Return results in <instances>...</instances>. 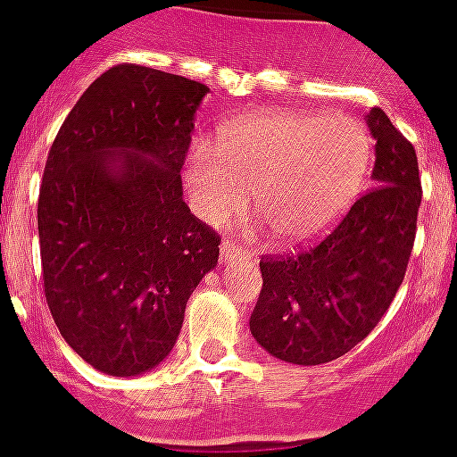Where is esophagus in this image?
Listing matches in <instances>:
<instances>
[{
    "label": "esophagus",
    "mask_w": 457,
    "mask_h": 457,
    "mask_svg": "<svg viewBox=\"0 0 457 457\" xmlns=\"http://www.w3.org/2000/svg\"><path fill=\"white\" fill-rule=\"evenodd\" d=\"M237 258H247V253H245V249H237L233 242L226 240L224 245H221V263H233V261H237Z\"/></svg>",
    "instance_id": "obj_1"
}]
</instances>
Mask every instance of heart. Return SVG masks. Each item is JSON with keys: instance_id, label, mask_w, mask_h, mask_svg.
I'll list each match as a JSON object with an SVG mask.
<instances>
[{"instance_id": "heart-1", "label": "heart", "mask_w": 457, "mask_h": 457, "mask_svg": "<svg viewBox=\"0 0 457 457\" xmlns=\"http://www.w3.org/2000/svg\"><path fill=\"white\" fill-rule=\"evenodd\" d=\"M370 137L353 116L252 112L217 132V148L196 144L185 180L194 208L221 224L249 204L286 245L316 237L361 192Z\"/></svg>"}]
</instances>
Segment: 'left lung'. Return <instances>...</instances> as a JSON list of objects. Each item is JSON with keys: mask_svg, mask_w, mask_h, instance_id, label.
<instances>
[{"mask_svg": "<svg viewBox=\"0 0 457 457\" xmlns=\"http://www.w3.org/2000/svg\"><path fill=\"white\" fill-rule=\"evenodd\" d=\"M373 187L318 245L261 261L263 290L249 329L272 357L297 366L334 361L364 341L405 277L421 205L417 153L379 107Z\"/></svg>", "mask_w": 457, "mask_h": 457, "instance_id": "obj_1", "label": "left lung"}]
</instances>
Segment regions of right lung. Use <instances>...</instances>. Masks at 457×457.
<instances>
[{"instance_id":"obj_1","label":"right lung","mask_w":457,"mask_h":457,"mask_svg":"<svg viewBox=\"0 0 457 457\" xmlns=\"http://www.w3.org/2000/svg\"><path fill=\"white\" fill-rule=\"evenodd\" d=\"M208 91L120 63L82 93L50 148L38 194L46 300L68 345L100 373L155 369L217 265L220 236L189 212L180 180Z\"/></svg>"}]
</instances>
